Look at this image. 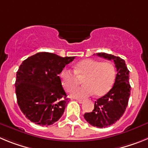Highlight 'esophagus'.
Wrapping results in <instances>:
<instances>
[{
	"label": "esophagus",
	"mask_w": 148,
	"mask_h": 148,
	"mask_svg": "<svg viewBox=\"0 0 148 148\" xmlns=\"http://www.w3.org/2000/svg\"><path fill=\"white\" fill-rule=\"evenodd\" d=\"M76 100L77 101H78V103H80V104H82V103H84V101L83 99H76Z\"/></svg>",
	"instance_id": "1"
}]
</instances>
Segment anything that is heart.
<instances>
[{
	"instance_id": "b5f03b06",
	"label": "heart",
	"mask_w": 148,
	"mask_h": 148,
	"mask_svg": "<svg viewBox=\"0 0 148 148\" xmlns=\"http://www.w3.org/2000/svg\"><path fill=\"white\" fill-rule=\"evenodd\" d=\"M74 73L77 77H84L82 84H84L72 91L71 95L75 98L88 97L93 93L98 97L103 96L112 88L116 78V69L112 63L101 62L91 58L83 59L77 63L74 67ZM75 74L68 70L61 73V84L67 92L78 85Z\"/></svg>"
}]
</instances>
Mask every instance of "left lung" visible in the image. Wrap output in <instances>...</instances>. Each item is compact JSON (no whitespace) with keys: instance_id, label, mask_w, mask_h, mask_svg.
Here are the masks:
<instances>
[{"instance_id":"left-lung-1","label":"left lung","mask_w":148,"mask_h":148,"mask_svg":"<svg viewBox=\"0 0 148 148\" xmlns=\"http://www.w3.org/2000/svg\"><path fill=\"white\" fill-rule=\"evenodd\" d=\"M99 57L113 60L117 70L113 87L108 93L95 101L94 109L86 113L84 118L94 127H108L118 121L125 113L130 95L129 73L125 60L104 53H96Z\"/></svg>"}]
</instances>
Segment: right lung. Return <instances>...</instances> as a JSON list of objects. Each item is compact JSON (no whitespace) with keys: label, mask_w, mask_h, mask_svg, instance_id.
Masks as SVG:
<instances>
[{"label":"right lung","mask_w":148,"mask_h":148,"mask_svg":"<svg viewBox=\"0 0 148 148\" xmlns=\"http://www.w3.org/2000/svg\"><path fill=\"white\" fill-rule=\"evenodd\" d=\"M74 59L43 52L30 56L20 65L15 84L17 101L32 122L48 126L62 116L69 99L58 75Z\"/></svg>","instance_id":"right-lung-1"}]
</instances>
